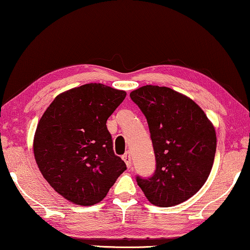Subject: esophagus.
<instances>
[{"instance_id":"obj_1","label":"esophagus","mask_w":250,"mask_h":250,"mask_svg":"<svg viewBox=\"0 0 250 250\" xmlns=\"http://www.w3.org/2000/svg\"><path fill=\"white\" fill-rule=\"evenodd\" d=\"M122 159H124V161H125L126 167H128V168H130V167H131V165H132V163H131V156H130L129 152H126V154H125L124 156H122Z\"/></svg>"}]
</instances>
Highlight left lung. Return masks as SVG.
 <instances>
[{
    "label": "left lung",
    "mask_w": 250,
    "mask_h": 250,
    "mask_svg": "<svg viewBox=\"0 0 250 250\" xmlns=\"http://www.w3.org/2000/svg\"><path fill=\"white\" fill-rule=\"evenodd\" d=\"M147 119L156 157L150 178L137 177L149 202L173 207L192 197L213 166L217 135L204 111L188 96L146 85L130 93Z\"/></svg>",
    "instance_id": "obj_1"
}]
</instances>
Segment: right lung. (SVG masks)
Listing matches in <instances>:
<instances>
[{
	"label": "right lung",
	"mask_w": 250,
	"mask_h": 250,
	"mask_svg": "<svg viewBox=\"0 0 250 250\" xmlns=\"http://www.w3.org/2000/svg\"><path fill=\"white\" fill-rule=\"evenodd\" d=\"M126 93L101 83L70 88L44 111L33 138L39 170L59 195L77 206L106 196L126 169L114 155L106 120Z\"/></svg>",
	"instance_id": "obj_1"
}]
</instances>
